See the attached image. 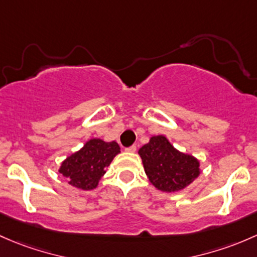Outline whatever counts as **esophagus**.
I'll use <instances>...</instances> for the list:
<instances>
[{"instance_id":"obj_1","label":"esophagus","mask_w":257,"mask_h":257,"mask_svg":"<svg viewBox=\"0 0 257 257\" xmlns=\"http://www.w3.org/2000/svg\"><path fill=\"white\" fill-rule=\"evenodd\" d=\"M136 150H137V148H136V146H131V147H127V148H126V152H128V153H135V152H136Z\"/></svg>"}]
</instances>
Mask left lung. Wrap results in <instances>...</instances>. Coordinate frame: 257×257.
<instances>
[{
    "instance_id": "8db88e82",
    "label": "left lung",
    "mask_w": 257,
    "mask_h": 257,
    "mask_svg": "<svg viewBox=\"0 0 257 257\" xmlns=\"http://www.w3.org/2000/svg\"><path fill=\"white\" fill-rule=\"evenodd\" d=\"M139 155L148 181L161 192L183 190L202 173L199 160L177 150L163 135L151 137Z\"/></svg>"
}]
</instances>
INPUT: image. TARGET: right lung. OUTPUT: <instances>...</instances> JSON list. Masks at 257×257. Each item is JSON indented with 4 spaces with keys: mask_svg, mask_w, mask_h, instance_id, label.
<instances>
[{
    "mask_svg": "<svg viewBox=\"0 0 257 257\" xmlns=\"http://www.w3.org/2000/svg\"><path fill=\"white\" fill-rule=\"evenodd\" d=\"M118 153L120 146L117 142L91 139L80 150L68 156L58 171L68 179V184L71 187L92 190L99 186L100 179Z\"/></svg>",
    "mask_w": 257,
    "mask_h": 257,
    "instance_id": "right-lung-1",
    "label": "right lung"
}]
</instances>
